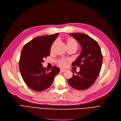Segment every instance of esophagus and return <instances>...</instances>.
Returning a JSON list of instances; mask_svg holds the SVG:
<instances>
[{
  "label": "esophagus",
  "mask_w": 121,
  "mask_h": 121,
  "mask_svg": "<svg viewBox=\"0 0 121 121\" xmlns=\"http://www.w3.org/2000/svg\"><path fill=\"white\" fill-rule=\"evenodd\" d=\"M65 71V69H60V72H61V73L64 72Z\"/></svg>",
  "instance_id": "1"
}]
</instances>
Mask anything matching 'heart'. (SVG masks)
<instances>
[{
    "mask_svg": "<svg viewBox=\"0 0 121 121\" xmlns=\"http://www.w3.org/2000/svg\"><path fill=\"white\" fill-rule=\"evenodd\" d=\"M65 44L67 45V48H74L76 50L77 49L78 43L76 41V40L74 38H71V37L67 38L65 40ZM55 44H56V42H54L53 43V44L52 46V48H51V49L52 50V49L53 46L55 45ZM58 64L60 67H65L66 66V65L67 64V60H65V59H61L58 60Z\"/></svg>",
    "mask_w": 121,
    "mask_h": 121,
    "instance_id": "heart-1",
    "label": "heart"
}]
</instances>
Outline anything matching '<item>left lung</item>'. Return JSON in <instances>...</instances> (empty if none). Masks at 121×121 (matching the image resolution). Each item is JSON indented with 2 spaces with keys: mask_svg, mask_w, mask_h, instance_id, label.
Instances as JSON below:
<instances>
[{
  "mask_svg": "<svg viewBox=\"0 0 121 121\" xmlns=\"http://www.w3.org/2000/svg\"><path fill=\"white\" fill-rule=\"evenodd\" d=\"M70 35L81 44L82 50L72 63V66L80 67V72L75 75L71 70L73 76L68 82L76 89L85 90L93 85L99 74L102 63L101 49L95 40L85 34L75 33Z\"/></svg>",
  "mask_w": 121,
  "mask_h": 121,
  "instance_id": "8db88e82",
  "label": "left lung"
}]
</instances>
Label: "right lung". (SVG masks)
Wrapping results in <instances>:
<instances>
[{"mask_svg": "<svg viewBox=\"0 0 121 121\" xmlns=\"http://www.w3.org/2000/svg\"><path fill=\"white\" fill-rule=\"evenodd\" d=\"M58 34L34 38L26 44L22 50L19 61L21 74L27 85L35 91L49 88L60 72V69L56 66H53L51 71L42 66L43 60L50 55L51 46Z\"/></svg>", "mask_w": 121, "mask_h": 121, "instance_id": "right-lung-1", "label": "right lung"}]
</instances>
